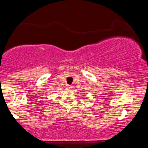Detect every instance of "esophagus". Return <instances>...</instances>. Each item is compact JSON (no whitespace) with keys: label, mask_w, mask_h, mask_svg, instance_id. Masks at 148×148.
<instances>
[{"label":"esophagus","mask_w":148,"mask_h":148,"mask_svg":"<svg viewBox=\"0 0 148 148\" xmlns=\"http://www.w3.org/2000/svg\"><path fill=\"white\" fill-rule=\"evenodd\" d=\"M66 88H67V89H69V90L71 89H72V86H71V85H68V86H66Z\"/></svg>","instance_id":"34e87169"}]
</instances>
